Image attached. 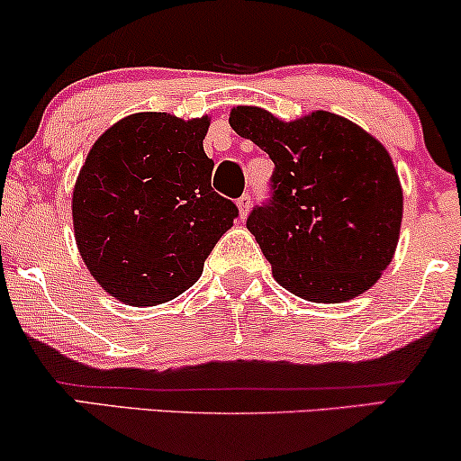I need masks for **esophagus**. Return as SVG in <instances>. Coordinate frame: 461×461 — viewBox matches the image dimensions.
Returning a JSON list of instances; mask_svg holds the SVG:
<instances>
[{
	"label": "esophagus",
	"mask_w": 461,
	"mask_h": 461,
	"mask_svg": "<svg viewBox=\"0 0 461 461\" xmlns=\"http://www.w3.org/2000/svg\"><path fill=\"white\" fill-rule=\"evenodd\" d=\"M249 207H252V196L243 194L241 199H237V209H239V218L245 220L249 213Z\"/></svg>",
	"instance_id": "obj_1"
}]
</instances>
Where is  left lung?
Instances as JSON below:
<instances>
[{
    "label": "left lung",
    "instance_id": "obj_1",
    "mask_svg": "<svg viewBox=\"0 0 461 461\" xmlns=\"http://www.w3.org/2000/svg\"><path fill=\"white\" fill-rule=\"evenodd\" d=\"M229 122L275 163L273 201L249 213L248 230L277 284L326 304L373 288L402 224V186L384 143L324 110L285 122L237 105Z\"/></svg>",
    "mask_w": 461,
    "mask_h": 461
}]
</instances>
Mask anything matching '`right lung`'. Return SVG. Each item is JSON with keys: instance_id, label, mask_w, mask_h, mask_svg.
I'll use <instances>...</instances> for the list:
<instances>
[{"instance_id": "right-lung-1", "label": "right lung", "mask_w": 461, "mask_h": 461, "mask_svg": "<svg viewBox=\"0 0 461 461\" xmlns=\"http://www.w3.org/2000/svg\"><path fill=\"white\" fill-rule=\"evenodd\" d=\"M209 116L131 113L86 154L71 194L77 252L107 294L154 307L201 277L235 203L212 188Z\"/></svg>"}]
</instances>
